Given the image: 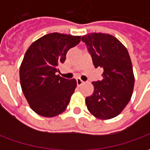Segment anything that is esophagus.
<instances>
[{"label": "esophagus", "instance_id": "esophagus-1", "mask_svg": "<svg viewBox=\"0 0 150 150\" xmlns=\"http://www.w3.org/2000/svg\"><path fill=\"white\" fill-rule=\"evenodd\" d=\"M76 83H77V85H78L79 87V86H81V85L83 84L84 82L83 81V80H81L80 79H76Z\"/></svg>", "mask_w": 150, "mask_h": 150}]
</instances>
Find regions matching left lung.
Segmentation results:
<instances>
[{"label":"left lung","mask_w":150,"mask_h":150,"mask_svg":"<svg viewBox=\"0 0 150 150\" xmlns=\"http://www.w3.org/2000/svg\"><path fill=\"white\" fill-rule=\"evenodd\" d=\"M95 67L104 69L103 79L92 82L93 94L86 97L88 111L98 119L108 120L121 112L131 99L134 75L129 52L112 35L91 33L82 37Z\"/></svg>","instance_id":"obj_1"}]
</instances>
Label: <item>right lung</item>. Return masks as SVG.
<instances>
[{
    "label": "right lung",
    "mask_w": 150,
    "mask_h": 150,
    "mask_svg": "<svg viewBox=\"0 0 150 150\" xmlns=\"http://www.w3.org/2000/svg\"><path fill=\"white\" fill-rule=\"evenodd\" d=\"M80 40V36L46 34L25 54L19 72L21 87L30 108L40 116H58L67 107L77 83L57 75L58 66L65 62L67 52Z\"/></svg>",
    "instance_id": "right-lung-1"
}]
</instances>
